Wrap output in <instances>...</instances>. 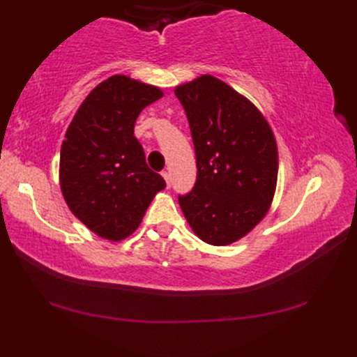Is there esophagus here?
<instances>
[{"mask_svg":"<svg viewBox=\"0 0 357 357\" xmlns=\"http://www.w3.org/2000/svg\"><path fill=\"white\" fill-rule=\"evenodd\" d=\"M161 174H162V178L165 179V184H167V187H170V184H172V178H170V173H169V172H165V170H164V172H162Z\"/></svg>","mask_w":357,"mask_h":357,"instance_id":"34e87169","label":"esophagus"}]
</instances>
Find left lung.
<instances>
[{"label":"left lung","instance_id":"1","mask_svg":"<svg viewBox=\"0 0 357 357\" xmlns=\"http://www.w3.org/2000/svg\"><path fill=\"white\" fill-rule=\"evenodd\" d=\"M196 155V183L178 201L193 231L211 245L241 239L267 213L278 179V147L247 98L210 75L179 86Z\"/></svg>","mask_w":357,"mask_h":357}]
</instances>
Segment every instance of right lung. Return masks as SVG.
Here are the masks:
<instances>
[{
	"mask_svg": "<svg viewBox=\"0 0 357 357\" xmlns=\"http://www.w3.org/2000/svg\"><path fill=\"white\" fill-rule=\"evenodd\" d=\"M161 96L158 87L115 75L89 93L67 128L59 158L64 199L104 239L132 234L155 195L165 188L133 135L142 109Z\"/></svg>",
	"mask_w": 357,
	"mask_h": 357,
	"instance_id": "right-lung-1",
	"label": "right lung"
}]
</instances>
